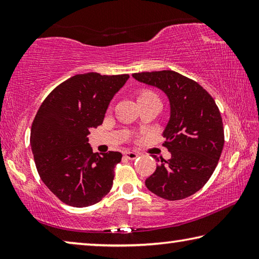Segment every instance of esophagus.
<instances>
[{
    "label": "esophagus",
    "instance_id": "esophagus-1",
    "mask_svg": "<svg viewBox=\"0 0 259 259\" xmlns=\"http://www.w3.org/2000/svg\"><path fill=\"white\" fill-rule=\"evenodd\" d=\"M124 156L126 157V159H129V160H135L136 157L138 156V154L136 152H125L124 153Z\"/></svg>",
    "mask_w": 259,
    "mask_h": 259
}]
</instances>
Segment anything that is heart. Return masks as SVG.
I'll return each mask as SVG.
<instances>
[{
	"label": "heart",
	"instance_id": "b5f03b06",
	"mask_svg": "<svg viewBox=\"0 0 259 259\" xmlns=\"http://www.w3.org/2000/svg\"><path fill=\"white\" fill-rule=\"evenodd\" d=\"M148 96H155L154 94L150 93V91H143V93H140V95L138 96V98H144V97H148Z\"/></svg>",
	"mask_w": 259,
	"mask_h": 259
}]
</instances>
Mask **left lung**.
<instances>
[{"instance_id": "obj_1", "label": "left lung", "mask_w": 259, "mask_h": 259, "mask_svg": "<svg viewBox=\"0 0 259 259\" xmlns=\"http://www.w3.org/2000/svg\"><path fill=\"white\" fill-rule=\"evenodd\" d=\"M133 77L160 89L170 106L169 121L162 135L171 159L161 161L145 185L165 200L191 196L211 177L224 147V129L217 105L199 83L177 72H143L133 74Z\"/></svg>"}]
</instances>
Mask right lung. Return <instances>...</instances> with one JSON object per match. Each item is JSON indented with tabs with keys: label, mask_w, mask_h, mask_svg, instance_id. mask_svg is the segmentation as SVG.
Wrapping results in <instances>:
<instances>
[{
	"label": "right lung",
	"mask_w": 259,
	"mask_h": 259,
	"mask_svg": "<svg viewBox=\"0 0 259 259\" xmlns=\"http://www.w3.org/2000/svg\"><path fill=\"white\" fill-rule=\"evenodd\" d=\"M128 78V74H78L55 88L38 108L30 129L35 165L64 203L88 207L111 191L122 154L94 153L88 135L103 123L109 103Z\"/></svg>",
	"instance_id": "right-lung-1"
}]
</instances>
